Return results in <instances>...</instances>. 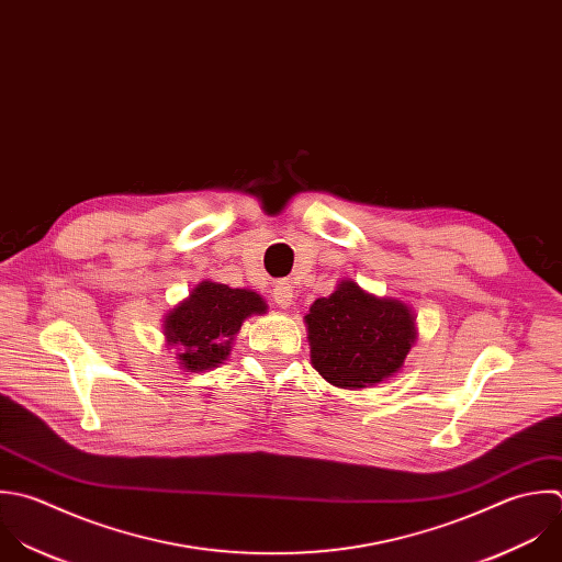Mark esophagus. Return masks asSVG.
Listing matches in <instances>:
<instances>
[{
	"label": "esophagus",
	"mask_w": 562,
	"mask_h": 562,
	"mask_svg": "<svg viewBox=\"0 0 562 562\" xmlns=\"http://www.w3.org/2000/svg\"><path fill=\"white\" fill-rule=\"evenodd\" d=\"M271 295H273V302H276L280 308H289V306L293 304V297H295L293 286L286 284V282H278Z\"/></svg>",
	"instance_id": "1"
}]
</instances>
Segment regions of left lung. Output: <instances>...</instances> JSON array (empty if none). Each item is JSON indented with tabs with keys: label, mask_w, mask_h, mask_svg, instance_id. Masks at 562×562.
<instances>
[{
	"label": "left lung",
	"mask_w": 562,
	"mask_h": 562,
	"mask_svg": "<svg viewBox=\"0 0 562 562\" xmlns=\"http://www.w3.org/2000/svg\"><path fill=\"white\" fill-rule=\"evenodd\" d=\"M311 363L330 385L363 390L392 379L418 341L416 317L398 297H379L341 280L304 317Z\"/></svg>",
	"instance_id": "left-lung-1"
}]
</instances>
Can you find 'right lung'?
<instances>
[{"label": "right lung", "mask_w": 562, "mask_h": 562, "mask_svg": "<svg viewBox=\"0 0 562 562\" xmlns=\"http://www.w3.org/2000/svg\"><path fill=\"white\" fill-rule=\"evenodd\" d=\"M267 302L251 289L199 282L186 300L164 315V339L186 372H205L227 361L243 322L265 315Z\"/></svg>", "instance_id": "obj_1"}]
</instances>
